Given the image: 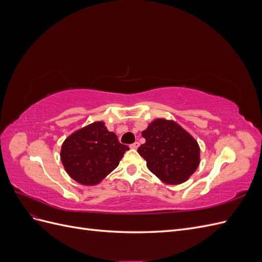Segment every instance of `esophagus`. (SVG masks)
Masks as SVG:
<instances>
[{
	"label": "esophagus",
	"mask_w": 262,
	"mask_h": 262,
	"mask_svg": "<svg viewBox=\"0 0 262 262\" xmlns=\"http://www.w3.org/2000/svg\"><path fill=\"white\" fill-rule=\"evenodd\" d=\"M139 145H140V144H139V142H134L133 144H131V145H130V147H131V148H133V149H137V148L139 147Z\"/></svg>",
	"instance_id": "34e87169"
}]
</instances>
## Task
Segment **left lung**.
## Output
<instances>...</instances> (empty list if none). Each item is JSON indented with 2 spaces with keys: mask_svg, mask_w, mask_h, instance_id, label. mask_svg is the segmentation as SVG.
<instances>
[{
  "mask_svg": "<svg viewBox=\"0 0 262 262\" xmlns=\"http://www.w3.org/2000/svg\"><path fill=\"white\" fill-rule=\"evenodd\" d=\"M145 143L139 154L147 168L167 185L187 181L200 164V147L194 138L176 121L155 119L142 132Z\"/></svg>",
  "mask_w": 262,
  "mask_h": 262,
  "instance_id": "obj_1",
  "label": "left lung"
}]
</instances>
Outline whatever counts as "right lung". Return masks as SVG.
<instances>
[{
	"label": "right lung",
	"instance_id": "add662e5",
	"mask_svg": "<svg viewBox=\"0 0 262 262\" xmlns=\"http://www.w3.org/2000/svg\"><path fill=\"white\" fill-rule=\"evenodd\" d=\"M128 149L107 130L105 122L95 121L64 140L60 157L71 178L84 186H95L117 167Z\"/></svg>",
	"mask_w": 262,
	"mask_h": 262
}]
</instances>
